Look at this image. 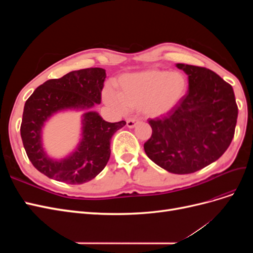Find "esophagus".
<instances>
[{"instance_id":"34e87169","label":"esophagus","mask_w":253,"mask_h":253,"mask_svg":"<svg viewBox=\"0 0 253 253\" xmlns=\"http://www.w3.org/2000/svg\"><path fill=\"white\" fill-rule=\"evenodd\" d=\"M138 120H137L136 118H131V119H128L127 121H126V126L127 127H129V128H133V127H135L136 126V125L138 124Z\"/></svg>"}]
</instances>
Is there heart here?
Wrapping results in <instances>:
<instances>
[{
  "label": "heart",
  "instance_id": "b5f03b06",
  "mask_svg": "<svg viewBox=\"0 0 253 253\" xmlns=\"http://www.w3.org/2000/svg\"><path fill=\"white\" fill-rule=\"evenodd\" d=\"M119 91L106 87V104L121 113L128 109L140 110L145 116H166L177 105L187 91V80L179 72L152 68L122 75L118 80Z\"/></svg>",
  "mask_w": 253,
  "mask_h": 253
}]
</instances>
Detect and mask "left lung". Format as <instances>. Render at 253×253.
Wrapping results in <instances>:
<instances>
[{
  "mask_svg": "<svg viewBox=\"0 0 253 253\" xmlns=\"http://www.w3.org/2000/svg\"><path fill=\"white\" fill-rule=\"evenodd\" d=\"M188 76V93L159 119H151L145 154L174 174L194 173L224 154L234 136L237 105L233 88L206 67L177 63Z\"/></svg>",
  "mask_w": 253,
  "mask_h": 253,
  "instance_id": "left-lung-1",
  "label": "left lung"
}]
</instances>
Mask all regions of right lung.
I'll return each instance as SVG.
<instances>
[{"label": "right lung", "instance_id": "right-lung-1", "mask_svg": "<svg viewBox=\"0 0 253 253\" xmlns=\"http://www.w3.org/2000/svg\"><path fill=\"white\" fill-rule=\"evenodd\" d=\"M105 78V70L100 67L74 71L44 82L27 99L21 137L26 154L38 171L51 179L79 185L95 178L104 169L111 155V138L126 126L124 120L112 124L91 111L95 104L101 103ZM68 110L84 112L81 139L70 155L57 160L44 151L42 129L52 116Z\"/></svg>", "mask_w": 253, "mask_h": 253}]
</instances>
